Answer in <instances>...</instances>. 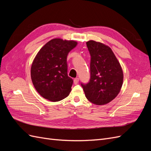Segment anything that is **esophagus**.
Instances as JSON below:
<instances>
[{"label":"esophagus","instance_id":"obj_1","mask_svg":"<svg viewBox=\"0 0 151 151\" xmlns=\"http://www.w3.org/2000/svg\"><path fill=\"white\" fill-rule=\"evenodd\" d=\"M79 79L78 78V77H77V78H75L74 79V84H77L79 83Z\"/></svg>","mask_w":151,"mask_h":151}]
</instances>
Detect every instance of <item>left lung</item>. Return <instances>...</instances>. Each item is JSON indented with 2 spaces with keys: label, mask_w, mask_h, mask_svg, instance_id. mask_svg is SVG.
<instances>
[{
  "label": "left lung",
  "mask_w": 151,
  "mask_h": 151,
  "mask_svg": "<svg viewBox=\"0 0 151 151\" xmlns=\"http://www.w3.org/2000/svg\"><path fill=\"white\" fill-rule=\"evenodd\" d=\"M91 55V78L81 84L86 98L96 105L111 101L120 93L123 74L120 62L107 45L93 40L86 42Z\"/></svg>",
  "instance_id": "left-lung-1"
}]
</instances>
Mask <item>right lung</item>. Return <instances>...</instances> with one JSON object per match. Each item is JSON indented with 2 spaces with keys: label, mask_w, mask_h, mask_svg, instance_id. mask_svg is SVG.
I'll use <instances>...</instances> for the list:
<instances>
[{
  "label": "right lung",
  "mask_w": 151,
  "mask_h": 151,
  "mask_svg": "<svg viewBox=\"0 0 151 151\" xmlns=\"http://www.w3.org/2000/svg\"><path fill=\"white\" fill-rule=\"evenodd\" d=\"M77 45L76 41L55 38L36 54L31 77L35 88L45 99L56 102L69 95L73 80L67 75V57Z\"/></svg>",
  "instance_id": "1"
}]
</instances>
